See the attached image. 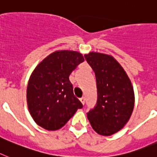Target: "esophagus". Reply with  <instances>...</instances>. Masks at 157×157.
<instances>
[{
    "label": "esophagus",
    "mask_w": 157,
    "mask_h": 157,
    "mask_svg": "<svg viewBox=\"0 0 157 157\" xmlns=\"http://www.w3.org/2000/svg\"><path fill=\"white\" fill-rule=\"evenodd\" d=\"M80 102H81V103H82L83 105H84V103H85V98H84V97L80 98Z\"/></svg>",
    "instance_id": "esophagus-1"
}]
</instances>
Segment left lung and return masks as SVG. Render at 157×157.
<instances>
[{"label":"left lung","instance_id":"1","mask_svg":"<svg viewBox=\"0 0 157 157\" xmlns=\"http://www.w3.org/2000/svg\"><path fill=\"white\" fill-rule=\"evenodd\" d=\"M84 58L93 69L97 84V103L87 114L92 129L110 136L125 126L134 107L133 85L126 71L111 55L90 52Z\"/></svg>","mask_w":157,"mask_h":157}]
</instances>
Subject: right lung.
Returning a JSON list of instances; mask_svg holds the SVG:
<instances>
[{
  "instance_id": "add662e5",
  "label": "right lung",
  "mask_w": 157,
  "mask_h": 157,
  "mask_svg": "<svg viewBox=\"0 0 157 157\" xmlns=\"http://www.w3.org/2000/svg\"><path fill=\"white\" fill-rule=\"evenodd\" d=\"M84 61L77 51L57 50L34 69L28 80L27 103L31 117L39 126L47 130L61 129L82 108L69 77Z\"/></svg>"
}]
</instances>
